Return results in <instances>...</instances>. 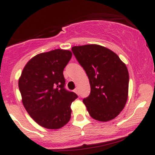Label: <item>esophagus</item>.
Returning <instances> with one entry per match:
<instances>
[{
  "instance_id": "34e87169",
  "label": "esophagus",
  "mask_w": 155,
  "mask_h": 155,
  "mask_svg": "<svg viewBox=\"0 0 155 155\" xmlns=\"http://www.w3.org/2000/svg\"><path fill=\"white\" fill-rule=\"evenodd\" d=\"M74 92H76V94H79V90H78V88H76V89H74Z\"/></svg>"
}]
</instances>
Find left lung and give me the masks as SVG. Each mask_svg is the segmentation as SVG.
<instances>
[{
    "label": "left lung",
    "instance_id": "1",
    "mask_svg": "<svg viewBox=\"0 0 155 155\" xmlns=\"http://www.w3.org/2000/svg\"><path fill=\"white\" fill-rule=\"evenodd\" d=\"M71 49L90 80L91 92L83 103L90 117L100 122L114 119L128 97L126 65L116 53L97 44L75 46Z\"/></svg>",
    "mask_w": 155,
    "mask_h": 155
}]
</instances>
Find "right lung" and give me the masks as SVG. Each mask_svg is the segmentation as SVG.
<instances>
[{
	"mask_svg": "<svg viewBox=\"0 0 155 155\" xmlns=\"http://www.w3.org/2000/svg\"><path fill=\"white\" fill-rule=\"evenodd\" d=\"M72 57L70 50L56 49L32 58L23 68L18 85L22 102L36 123L59 129L69 122L76 94L64 88L63 70Z\"/></svg>",
	"mask_w": 155,
	"mask_h": 155,
	"instance_id": "add662e5",
	"label": "right lung"
}]
</instances>
